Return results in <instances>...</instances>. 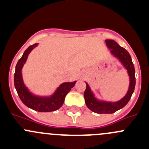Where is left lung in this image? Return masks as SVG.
<instances>
[{
    "label": "left lung",
    "mask_w": 149,
    "mask_h": 149,
    "mask_svg": "<svg viewBox=\"0 0 149 149\" xmlns=\"http://www.w3.org/2000/svg\"><path fill=\"white\" fill-rule=\"evenodd\" d=\"M107 47L110 49V52L115 58H118L125 68L127 70L130 78L128 91L123 99L115 102H105L98 100L94 97V93L91 91L89 86L86 84V88L84 91V99L87 107L92 112L98 114H112L124 107L130 101L136 86V77H135V68L132 62L131 57L129 52L125 48L122 47L115 41L112 40H106Z\"/></svg>",
    "instance_id": "8db88e82"
}]
</instances>
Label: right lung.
I'll list each match as a JSON object with an SVG mask.
<instances>
[{
    "label": "right lung",
    "instance_id": "1",
    "mask_svg": "<svg viewBox=\"0 0 149 149\" xmlns=\"http://www.w3.org/2000/svg\"><path fill=\"white\" fill-rule=\"evenodd\" d=\"M37 45L38 44L35 43L29 47L18 61L14 73V86L19 98L26 107L40 112H52L61 107L65 101L66 94L74 86L76 81L65 82L61 84L50 97H40L31 94L24 84L22 70L27 60L29 54Z\"/></svg>",
    "mask_w": 149,
    "mask_h": 149
}]
</instances>
